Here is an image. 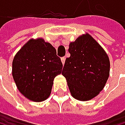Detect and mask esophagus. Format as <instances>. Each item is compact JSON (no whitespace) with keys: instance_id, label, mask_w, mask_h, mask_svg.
<instances>
[{"instance_id":"1","label":"esophagus","mask_w":125,"mask_h":125,"mask_svg":"<svg viewBox=\"0 0 125 125\" xmlns=\"http://www.w3.org/2000/svg\"><path fill=\"white\" fill-rule=\"evenodd\" d=\"M61 61H62V64L65 63V61H66V57H62V58L61 59Z\"/></svg>"}]
</instances>
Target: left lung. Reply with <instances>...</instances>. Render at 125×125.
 I'll use <instances>...</instances> for the list:
<instances>
[{
	"mask_svg": "<svg viewBox=\"0 0 125 125\" xmlns=\"http://www.w3.org/2000/svg\"><path fill=\"white\" fill-rule=\"evenodd\" d=\"M62 74L74 99L88 101L99 95L110 74V60L96 41L86 33L69 46Z\"/></svg>",
	"mask_w": 125,
	"mask_h": 125,
	"instance_id": "1",
	"label": "left lung"
}]
</instances>
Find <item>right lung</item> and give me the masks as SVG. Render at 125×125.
Segmentation results:
<instances>
[{"label":"right lung","instance_id":"add662e5","mask_svg":"<svg viewBox=\"0 0 125 125\" xmlns=\"http://www.w3.org/2000/svg\"><path fill=\"white\" fill-rule=\"evenodd\" d=\"M61 59L55 48L42 38L30 40L15 55L12 76L19 91L30 100L48 98L54 78L62 72Z\"/></svg>","mask_w":125,"mask_h":125}]
</instances>
